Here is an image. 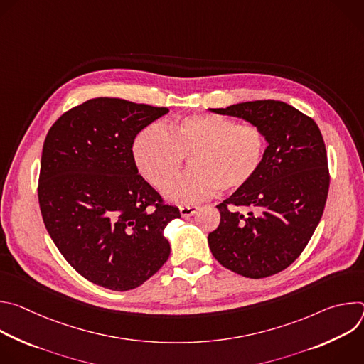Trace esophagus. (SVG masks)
I'll return each instance as SVG.
<instances>
[{"label":"esophagus","instance_id":"34e87169","mask_svg":"<svg viewBox=\"0 0 364 364\" xmlns=\"http://www.w3.org/2000/svg\"><path fill=\"white\" fill-rule=\"evenodd\" d=\"M197 210H198V205H181L180 207V215L183 218H190L194 213H197Z\"/></svg>","mask_w":364,"mask_h":364}]
</instances>
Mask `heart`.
Segmentation results:
<instances>
[{
  "mask_svg": "<svg viewBox=\"0 0 364 364\" xmlns=\"http://www.w3.org/2000/svg\"><path fill=\"white\" fill-rule=\"evenodd\" d=\"M265 135L253 124L220 115H191L161 129L145 127L134 139V161L144 178L163 188L179 171L183 157L192 171L169 183L168 203L187 205L212 197L219 188L236 191L247 186L265 155Z\"/></svg>",
  "mask_w": 364,
  "mask_h": 364,
  "instance_id": "obj_1",
  "label": "heart"
}]
</instances>
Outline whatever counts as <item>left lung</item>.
Returning a JSON list of instances; mask_svg holds the SVG:
<instances>
[{
    "label": "left lung",
    "mask_w": 364,
    "mask_h": 364,
    "mask_svg": "<svg viewBox=\"0 0 364 364\" xmlns=\"http://www.w3.org/2000/svg\"><path fill=\"white\" fill-rule=\"evenodd\" d=\"M212 111L259 127L268 146L253 180L216 205L220 225L207 237L210 250L242 277L275 275L301 255L321 220L330 186L323 135L313 119L281 100Z\"/></svg>",
    "instance_id": "8db88e82"
}]
</instances>
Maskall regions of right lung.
Here are the masks:
<instances>
[{
    "label": "right lung",
    "instance_id": "right-lung-1",
    "mask_svg": "<svg viewBox=\"0 0 364 364\" xmlns=\"http://www.w3.org/2000/svg\"><path fill=\"white\" fill-rule=\"evenodd\" d=\"M168 108L95 97L50 128L41 154L38 203L46 229L66 261L87 281L129 291L170 256L166 226L178 207L139 174L135 136Z\"/></svg>",
    "mask_w": 364,
    "mask_h": 364
}]
</instances>
